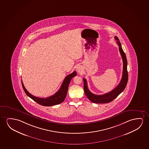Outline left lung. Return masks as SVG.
<instances>
[{"label":"left lung","instance_id":"8db88e82","mask_svg":"<svg viewBox=\"0 0 149 149\" xmlns=\"http://www.w3.org/2000/svg\"><path fill=\"white\" fill-rule=\"evenodd\" d=\"M115 39L117 40V43L119 45V50L123 61V71L121 81L118 85L112 91L103 95H95L88 90L87 82L85 78L83 79L84 83V93L90 101L96 104H106L112 102L121 93L123 92L126 87L128 80V73L127 71V59L125 53L121 47L120 42L118 37L115 36Z\"/></svg>","mask_w":149,"mask_h":149}]
</instances>
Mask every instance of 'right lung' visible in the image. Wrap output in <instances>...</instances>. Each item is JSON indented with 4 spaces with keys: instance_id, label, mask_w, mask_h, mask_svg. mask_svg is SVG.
<instances>
[{
    "instance_id": "1",
    "label": "right lung",
    "mask_w": 149,
    "mask_h": 149,
    "mask_svg": "<svg viewBox=\"0 0 149 149\" xmlns=\"http://www.w3.org/2000/svg\"><path fill=\"white\" fill-rule=\"evenodd\" d=\"M76 72L74 71L72 73L67 76L63 80L59 90L55 94H54V95L47 98H39L31 94L30 93L26 90L22 80V86L26 94L28 95L29 97H30L31 99L34 100L35 102H36L37 103L43 106H54L61 104L65 100V98L67 96L69 84L71 81L72 78L76 76Z\"/></svg>"
}]
</instances>
